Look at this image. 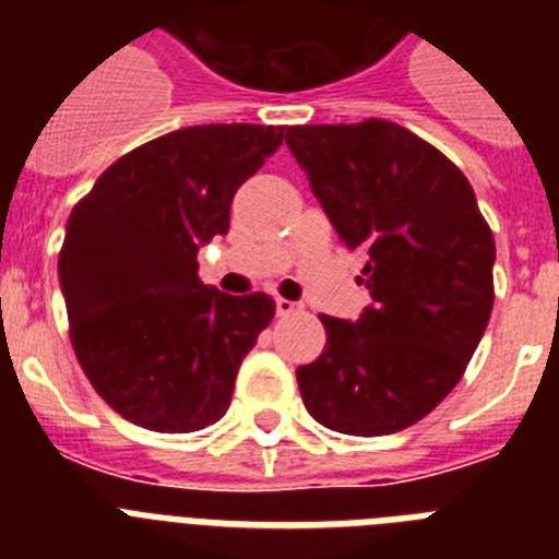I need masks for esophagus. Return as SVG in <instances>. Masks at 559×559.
<instances>
[{
  "label": "esophagus",
  "mask_w": 559,
  "mask_h": 559,
  "mask_svg": "<svg viewBox=\"0 0 559 559\" xmlns=\"http://www.w3.org/2000/svg\"><path fill=\"white\" fill-rule=\"evenodd\" d=\"M274 305H276V316H294V313H299V310H302V305L290 302V299H283V296H280Z\"/></svg>",
  "instance_id": "34e87169"
}]
</instances>
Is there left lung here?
<instances>
[{
	"instance_id": "left-lung-1",
	"label": "left lung",
	"mask_w": 559,
	"mask_h": 559,
	"mask_svg": "<svg viewBox=\"0 0 559 559\" xmlns=\"http://www.w3.org/2000/svg\"><path fill=\"white\" fill-rule=\"evenodd\" d=\"M285 145L347 249L367 254L372 302L322 316L324 353L296 369L305 408L330 431L383 437L451 394L492 310L496 240L464 173L386 120L294 126Z\"/></svg>"
}]
</instances>
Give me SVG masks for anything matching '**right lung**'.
Segmentation results:
<instances>
[{"label":"right lung","mask_w":559,"mask_h":559,"mask_svg":"<svg viewBox=\"0 0 559 559\" xmlns=\"http://www.w3.org/2000/svg\"><path fill=\"white\" fill-rule=\"evenodd\" d=\"M283 131H170L114 162L69 215L58 280L72 347L97 394L133 426L190 433L229 408L274 302L204 285L195 257L229 231L237 187L283 145Z\"/></svg>","instance_id":"add662e5"}]
</instances>
